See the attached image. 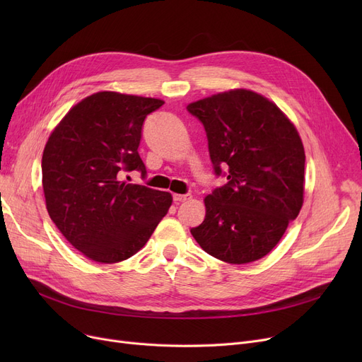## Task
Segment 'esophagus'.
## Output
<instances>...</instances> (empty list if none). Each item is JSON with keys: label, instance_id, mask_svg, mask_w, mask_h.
Returning a JSON list of instances; mask_svg holds the SVG:
<instances>
[{"label": "esophagus", "instance_id": "1", "mask_svg": "<svg viewBox=\"0 0 362 362\" xmlns=\"http://www.w3.org/2000/svg\"><path fill=\"white\" fill-rule=\"evenodd\" d=\"M189 198H191V195H189V194H185V195L175 194V195H173V201H175L176 204H179V202H185V201H186V199H189Z\"/></svg>", "mask_w": 362, "mask_h": 362}]
</instances>
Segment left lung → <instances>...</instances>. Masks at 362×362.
Returning <instances> with one entry per match:
<instances>
[{
    "label": "left lung",
    "instance_id": "1",
    "mask_svg": "<svg viewBox=\"0 0 362 362\" xmlns=\"http://www.w3.org/2000/svg\"><path fill=\"white\" fill-rule=\"evenodd\" d=\"M186 108L204 124L216 176H227L226 185L205 197V218L191 233L217 259L257 261L302 208L305 151L299 133L274 103L248 89Z\"/></svg>",
    "mask_w": 362,
    "mask_h": 362
}]
</instances>
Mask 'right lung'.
I'll list each match as a JSON object with an SVG mask.
<instances>
[{"mask_svg": "<svg viewBox=\"0 0 362 362\" xmlns=\"http://www.w3.org/2000/svg\"><path fill=\"white\" fill-rule=\"evenodd\" d=\"M164 101L97 92L76 104L42 154L47 210L62 235L86 258L112 264L135 255L167 214L168 192L122 180L146 168L142 126Z\"/></svg>", "mask_w": 362, "mask_h": 362, "instance_id": "obj_1", "label": "right lung"}]
</instances>
